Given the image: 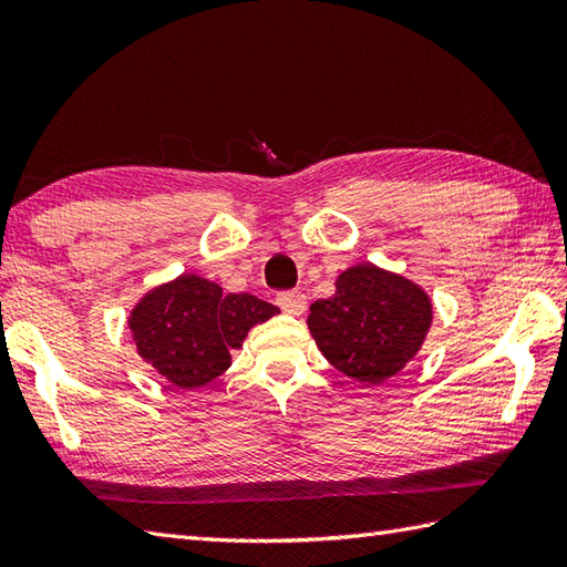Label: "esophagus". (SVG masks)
<instances>
[{
    "mask_svg": "<svg viewBox=\"0 0 567 567\" xmlns=\"http://www.w3.org/2000/svg\"><path fill=\"white\" fill-rule=\"evenodd\" d=\"M275 299L287 315H302L307 309V297L302 292H280Z\"/></svg>",
    "mask_w": 567,
    "mask_h": 567,
    "instance_id": "esophagus-1",
    "label": "esophagus"
}]
</instances>
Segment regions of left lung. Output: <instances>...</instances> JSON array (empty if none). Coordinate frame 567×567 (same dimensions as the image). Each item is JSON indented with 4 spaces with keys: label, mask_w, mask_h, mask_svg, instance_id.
<instances>
[{
    "label": "left lung",
    "mask_w": 567,
    "mask_h": 567,
    "mask_svg": "<svg viewBox=\"0 0 567 567\" xmlns=\"http://www.w3.org/2000/svg\"><path fill=\"white\" fill-rule=\"evenodd\" d=\"M432 321V305L401 275L361 262L339 275L337 292L309 307V331L341 373L383 383L415 357Z\"/></svg>",
    "instance_id": "left-lung-1"
}]
</instances>
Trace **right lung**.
Listing matches in <instances>:
<instances>
[{"mask_svg":"<svg viewBox=\"0 0 567 567\" xmlns=\"http://www.w3.org/2000/svg\"><path fill=\"white\" fill-rule=\"evenodd\" d=\"M272 315L277 307L258 297L224 295L216 282L182 275L142 297L130 329L140 357L176 388L192 391L218 379L230 365V349Z\"/></svg>","mask_w":567,"mask_h":567,"instance_id":"obj_1","label":"right lung"}]
</instances>
